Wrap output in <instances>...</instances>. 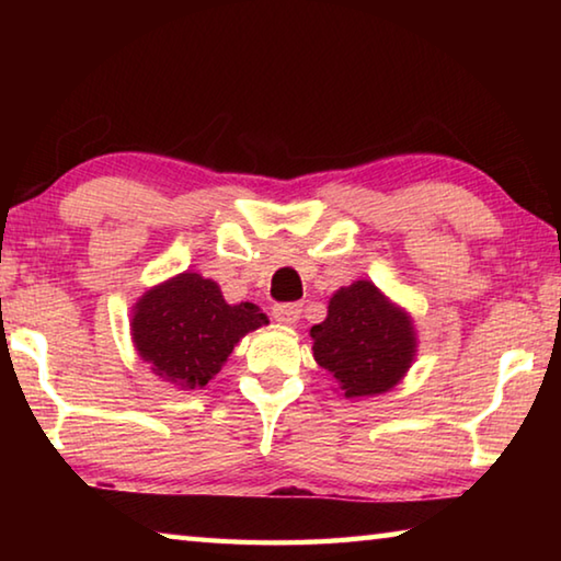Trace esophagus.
Listing matches in <instances>:
<instances>
[{"label":"esophagus","instance_id":"34e87169","mask_svg":"<svg viewBox=\"0 0 561 561\" xmlns=\"http://www.w3.org/2000/svg\"><path fill=\"white\" fill-rule=\"evenodd\" d=\"M272 317L274 321H279V324H297L299 317H301V304L297 301H284V304H274L272 307Z\"/></svg>","mask_w":561,"mask_h":561}]
</instances>
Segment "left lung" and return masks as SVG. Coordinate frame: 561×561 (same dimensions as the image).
<instances>
[{
	"mask_svg": "<svg viewBox=\"0 0 561 561\" xmlns=\"http://www.w3.org/2000/svg\"><path fill=\"white\" fill-rule=\"evenodd\" d=\"M311 339L319 366L336 378L346 398L386 393L415 354L411 319L364 279L331 297L329 317L311 327Z\"/></svg>",
	"mask_w": 561,
	"mask_h": 561,
	"instance_id": "obj_1",
	"label": "left lung"
}]
</instances>
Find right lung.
Here are the masks:
<instances>
[{
  "label": "right lung",
  "mask_w": 561,
  "mask_h": 561,
  "mask_svg": "<svg viewBox=\"0 0 561 561\" xmlns=\"http://www.w3.org/2000/svg\"><path fill=\"white\" fill-rule=\"evenodd\" d=\"M262 324L270 321L260 307L250 301L230 307L215 282L185 272L136 304L130 329L153 371L193 391L220 374L237 341Z\"/></svg>",
  "instance_id": "1"
}]
</instances>
